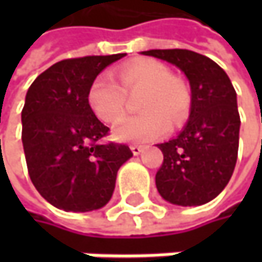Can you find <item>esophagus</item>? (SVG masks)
I'll return each instance as SVG.
<instances>
[{
	"mask_svg": "<svg viewBox=\"0 0 262 262\" xmlns=\"http://www.w3.org/2000/svg\"><path fill=\"white\" fill-rule=\"evenodd\" d=\"M130 150H132V153H133L135 156H138V155H141V153H142V150H144V148H142L141 145H136V144H132V145H130Z\"/></svg>",
	"mask_w": 262,
	"mask_h": 262,
	"instance_id": "34e87169",
	"label": "esophagus"
}]
</instances>
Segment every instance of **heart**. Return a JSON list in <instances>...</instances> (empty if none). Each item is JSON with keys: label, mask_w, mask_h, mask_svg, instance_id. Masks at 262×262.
Instances as JSON below:
<instances>
[{"label": "heart", "mask_w": 262, "mask_h": 262, "mask_svg": "<svg viewBox=\"0 0 262 262\" xmlns=\"http://www.w3.org/2000/svg\"><path fill=\"white\" fill-rule=\"evenodd\" d=\"M115 79L101 73L91 81L88 104L104 123L114 124L126 112V94L141 91L138 115L123 120L114 130L118 141L148 142L165 135L170 121L181 126L191 111V92L186 83L171 76L167 65L155 59H138L123 65Z\"/></svg>", "instance_id": "b5f03b06"}]
</instances>
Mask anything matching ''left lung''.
<instances>
[{
	"label": "left lung",
	"mask_w": 262,
	"mask_h": 262,
	"mask_svg": "<svg viewBox=\"0 0 262 262\" xmlns=\"http://www.w3.org/2000/svg\"><path fill=\"white\" fill-rule=\"evenodd\" d=\"M142 54L176 65L191 86L185 129L174 139L158 144L164 162L156 173V188L173 205L208 203L225 189L235 168L241 123L235 89L228 74L203 54L179 48Z\"/></svg>",
	"instance_id": "1"
}]
</instances>
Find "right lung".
<instances>
[{"instance_id":"right-lung-1","label":"right lung","mask_w":262,"mask_h":262,"mask_svg":"<svg viewBox=\"0 0 262 262\" xmlns=\"http://www.w3.org/2000/svg\"><path fill=\"white\" fill-rule=\"evenodd\" d=\"M65 59L31 83L21 114L30 179L53 206L86 212L103 208L120 167L132 158L126 144L100 142L109 135L88 104V89L107 65L124 57Z\"/></svg>"}]
</instances>
